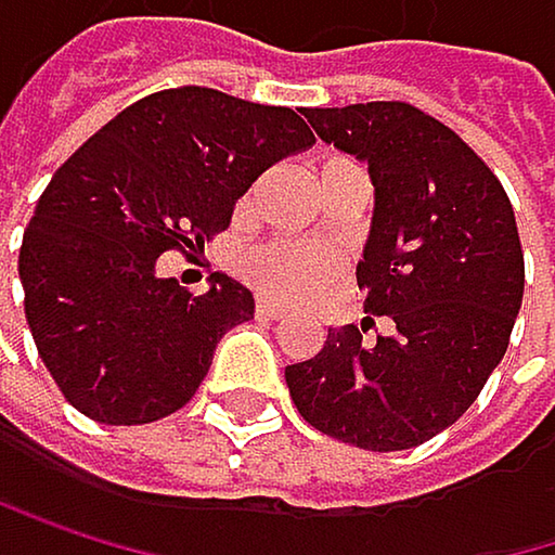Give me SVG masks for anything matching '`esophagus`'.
Wrapping results in <instances>:
<instances>
[{
	"label": "esophagus",
	"instance_id": "1",
	"mask_svg": "<svg viewBox=\"0 0 555 555\" xmlns=\"http://www.w3.org/2000/svg\"><path fill=\"white\" fill-rule=\"evenodd\" d=\"M256 315H259V319H283L286 309H283V306H275V302L259 299V302H256Z\"/></svg>",
	"mask_w": 555,
	"mask_h": 555
}]
</instances>
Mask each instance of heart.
<instances>
[{
    "label": "heart",
    "mask_w": 555,
    "mask_h": 555,
    "mask_svg": "<svg viewBox=\"0 0 555 555\" xmlns=\"http://www.w3.org/2000/svg\"><path fill=\"white\" fill-rule=\"evenodd\" d=\"M243 272L256 293L293 306L322 296L338 280V259L306 243H269L246 256Z\"/></svg>",
    "instance_id": "1"
}]
</instances>
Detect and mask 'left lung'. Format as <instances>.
Returning a JSON list of instances; mask_svg holds the SVG:
<instances>
[{
    "mask_svg": "<svg viewBox=\"0 0 555 555\" xmlns=\"http://www.w3.org/2000/svg\"><path fill=\"white\" fill-rule=\"evenodd\" d=\"M325 144L369 164L372 230L359 289L395 332L362 341L328 328L289 365L299 414L365 451H408L451 427L509 345L524 302V249L493 170L441 121L404 101L306 107Z\"/></svg>",
    "mask_w": 555,
    "mask_h": 555,
    "instance_id": "left-lung-1",
    "label": "left lung"
}]
</instances>
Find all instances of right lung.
Listing matches in <instances>:
<instances>
[{
    "label": "right lung",
    "mask_w": 555,
    "mask_h": 555,
    "mask_svg": "<svg viewBox=\"0 0 555 555\" xmlns=\"http://www.w3.org/2000/svg\"><path fill=\"white\" fill-rule=\"evenodd\" d=\"M312 144L293 107L190 85L134 101L55 170L18 280L35 348L72 408L147 424L196 395L256 302L227 272L193 296L160 280L157 259L227 230L253 180Z\"/></svg>",
    "instance_id": "1"
}]
</instances>
